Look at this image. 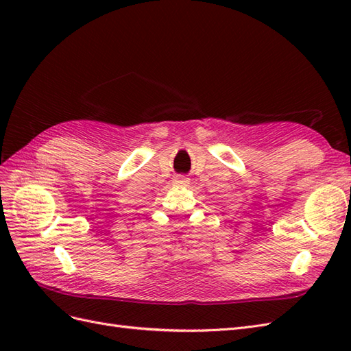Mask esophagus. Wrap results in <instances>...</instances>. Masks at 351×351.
<instances>
[{
  "instance_id": "1",
  "label": "esophagus",
  "mask_w": 351,
  "mask_h": 351,
  "mask_svg": "<svg viewBox=\"0 0 351 351\" xmlns=\"http://www.w3.org/2000/svg\"><path fill=\"white\" fill-rule=\"evenodd\" d=\"M174 183L178 186H189L190 184V178H187L186 176H176L174 177Z\"/></svg>"
}]
</instances>
